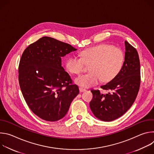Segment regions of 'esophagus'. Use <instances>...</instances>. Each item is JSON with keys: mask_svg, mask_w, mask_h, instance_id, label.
Returning a JSON list of instances; mask_svg holds the SVG:
<instances>
[{"mask_svg": "<svg viewBox=\"0 0 154 154\" xmlns=\"http://www.w3.org/2000/svg\"><path fill=\"white\" fill-rule=\"evenodd\" d=\"M79 90L80 92H84L86 91V90L85 88H83L82 87H79Z\"/></svg>", "mask_w": 154, "mask_h": 154, "instance_id": "34e87169", "label": "esophagus"}]
</instances>
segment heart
<instances>
[{
    "instance_id": "heart-1",
    "label": "heart",
    "mask_w": 154,
    "mask_h": 154,
    "mask_svg": "<svg viewBox=\"0 0 154 154\" xmlns=\"http://www.w3.org/2000/svg\"><path fill=\"white\" fill-rule=\"evenodd\" d=\"M81 57L73 56L66 63V69L72 74L81 73L86 64H91V72L82 74L75 79L77 84L88 88L102 80L109 82L120 72L124 61V54L112 45H97L81 52Z\"/></svg>"
}]
</instances>
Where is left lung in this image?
Returning <instances> with one entry per match:
<instances>
[{
    "label": "left lung",
    "mask_w": 154,
    "mask_h": 154,
    "mask_svg": "<svg viewBox=\"0 0 154 154\" xmlns=\"http://www.w3.org/2000/svg\"><path fill=\"white\" fill-rule=\"evenodd\" d=\"M125 61L118 75L102 85L99 90H91L93 99L90 106L94 116L103 121H112L122 116L133 105L140 86V63L137 51L125 41Z\"/></svg>",
    "instance_id": "1"
}]
</instances>
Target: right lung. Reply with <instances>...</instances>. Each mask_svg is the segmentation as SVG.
Listing matches in <instances>:
<instances>
[{"mask_svg": "<svg viewBox=\"0 0 154 154\" xmlns=\"http://www.w3.org/2000/svg\"><path fill=\"white\" fill-rule=\"evenodd\" d=\"M76 50L68 43L44 36L30 45L21 56L20 90L29 107L42 119H62L79 93L78 86L61 66V57Z\"/></svg>", "mask_w": 154, "mask_h": 154, "instance_id": "right-lung-1", "label": "right lung"}]
</instances>
